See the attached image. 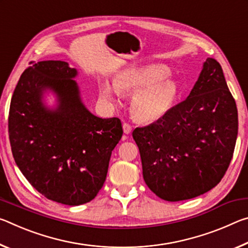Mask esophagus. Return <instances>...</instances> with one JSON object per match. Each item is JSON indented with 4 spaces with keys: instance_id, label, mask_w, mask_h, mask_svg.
Masks as SVG:
<instances>
[{
    "instance_id": "obj_1",
    "label": "esophagus",
    "mask_w": 248,
    "mask_h": 248,
    "mask_svg": "<svg viewBox=\"0 0 248 248\" xmlns=\"http://www.w3.org/2000/svg\"><path fill=\"white\" fill-rule=\"evenodd\" d=\"M123 129H124V134H125V136L123 137V141H124V140H127V134H129L130 132H131L132 128H131V125H130L129 124L124 123V124H123Z\"/></svg>"
}]
</instances>
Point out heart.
Listing matches in <instances>:
<instances>
[{"mask_svg": "<svg viewBox=\"0 0 248 248\" xmlns=\"http://www.w3.org/2000/svg\"><path fill=\"white\" fill-rule=\"evenodd\" d=\"M170 73L164 64L149 63L124 69L116 75L114 85L103 83L100 94L110 103L116 102V91L135 93L130 100V111L140 123H155L167 115L177 99L178 87L167 78Z\"/></svg>", "mask_w": 248, "mask_h": 248, "instance_id": "b5f03b06", "label": "heart"}]
</instances>
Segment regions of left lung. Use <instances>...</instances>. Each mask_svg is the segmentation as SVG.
I'll return each mask as SVG.
<instances>
[{
	"instance_id": "8db88e82",
	"label": "left lung",
	"mask_w": 248,
	"mask_h": 248,
	"mask_svg": "<svg viewBox=\"0 0 248 248\" xmlns=\"http://www.w3.org/2000/svg\"><path fill=\"white\" fill-rule=\"evenodd\" d=\"M237 130L236 104L223 71L208 58L184 102L156 123L133 130L145 184L166 201L211 190L230 165Z\"/></svg>"
}]
</instances>
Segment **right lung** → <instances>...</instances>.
Wrapping results in <instances>:
<instances>
[{
    "instance_id": "obj_1",
    "label": "right lung",
    "mask_w": 248,
    "mask_h": 248,
    "mask_svg": "<svg viewBox=\"0 0 248 248\" xmlns=\"http://www.w3.org/2000/svg\"><path fill=\"white\" fill-rule=\"evenodd\" d=\"M78 74L64 61L33 63L20 75L8 115L16 165L46 198L68 205L95 198L123 137L119 118H99L86 108ZM49 93L56 97L52 108L45 104Z\"/></svg>"
}]
</instances>
